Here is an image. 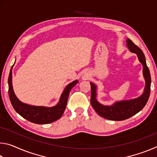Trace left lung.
Instances as JSON below:
<instances>
[{"label":"left lung","instance_id":"1","mask_svg":"<svg viewBox=\"0 0 157 157\" xmlns=\"http://www.w3.org/2000/svg\"><path fill=\"white\" fill-rule=\"evenodd\" d=\"M126 43L127 48L130 52L136 54L138 59L143 65V75L145 81L144 91L141 95L134 99L116 101L111 105H104L100 104L96 99L97 86L92 82H90L91 89V104L92 107L98 115L107 120L118 121L129 118L143 109L150 97L151 76L150 71L146 64L145 55L142 50L129 39H127Z\"/></svg>","mask_w":157,"mask_h":157}]
</instances>
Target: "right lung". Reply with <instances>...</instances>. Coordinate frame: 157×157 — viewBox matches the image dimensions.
<instances>
[{
    "mask_svg": "<svg viewBox=\"0 0 157 157\" xmlns=\"http://www.w3.org/2000/svg\"><path fill=\"white\" fill-rule=\"evenodd\" d=\"M13 66L14 65L12 66L8 78V92L10 102L14 110L23 118L31 123L36 124H48L59 119L64 112L71 90L75 84L78 83V80L72 82L65 87L61 95L59 102L54 107H48L43 106H33L22 102L16 96L12 86Z\"/></svg>",
    "mask_w": 157,
    "mask_h": 157,
    "instance_id": "add662e5",
    "label": "right lung"
}]
</instances>
